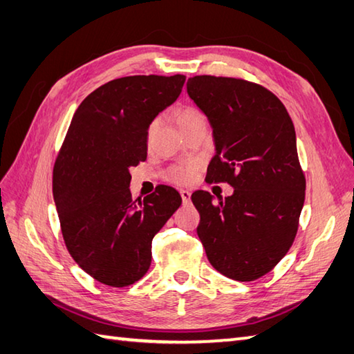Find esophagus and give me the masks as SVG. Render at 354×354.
<instances>
[{
	"label": "esophagus",
	"mask_w": 354,
	"mask_h": 354,
	"mask_svg": "<svg viewBox=\"0 0 354 354\" xmlns=\"http://www.w3.org/2000/svg\"><path fill=\"white\" fill-rule=\"evenodd\" d=\"M179 193H181V198H183V202H184V204H189V202H190V198H192V193H190L189 190H181Z\"/></svg>",
	"instance_id": "34e87169"
}]
</instances>
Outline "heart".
I'll return each mask as SVG.
<instances>
[{"label":"heart","mask_w":354,"mask_h":354,"mask_svg":"<svg viewBox=\"0 0 354 354\" xmlns=\"http://www.w3.org/2000/svg\"><path fill=\"white\" fill-rule=\"evenodd\" d=\"M202 117H204V114H202L198 108L187 106L178 112L176 122L179 124V127L183 129L184 126H187L189 123L194 122V120H199ZM155 127H156V123L153 122L149 127V137L153 133ZM194 171H196V164L194 162L178 164V165H173V167H170L167 170V179L171 183H176V184H189L194 176Z\"/></svg>","instance_id":"1"}]
</instances>
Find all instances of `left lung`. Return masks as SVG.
I'll return each mask as SVG.
<instances>
[{
  "label": "left lung",
  "instance_id": "left-lung-1",
  "mask_svg": "<svg viewBox=\"0 0 354 354\" xmlns=\"http://www.w3.org/2000/svg\"><path fill=\"white\" fill-rule=\"evenodd\" d=\"M187 93L213 126L216 155L205 181L234 193L213 202L198 190V236L212 266L237 281L270 272L295 240L306 198L295 127L281 100L259 84L194 76Z\"/></svg>",
  "mask_w": 354,
  "mask_h": 354
}]
</instances>
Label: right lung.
Here are the masks:
<instances>
[{"instance_id":"1","label":"right lung","mask_w":354,"mask_h":354,"mask_svg":"<svg viewBox=\"0 0 354 354\" xmlns=\"http://www.w3.org/2000/svg\"><path fill=\"white\" fill-rule=\"evenodd\" d=\"M175 76H127L99 86L80 103L53 167L64 242L94 280L124 288L145 277L152 239L181 205L179 193L160 185L132 199L129 169L147 158L152 120L178 99Z\"/></svg>"}]
</instances>
